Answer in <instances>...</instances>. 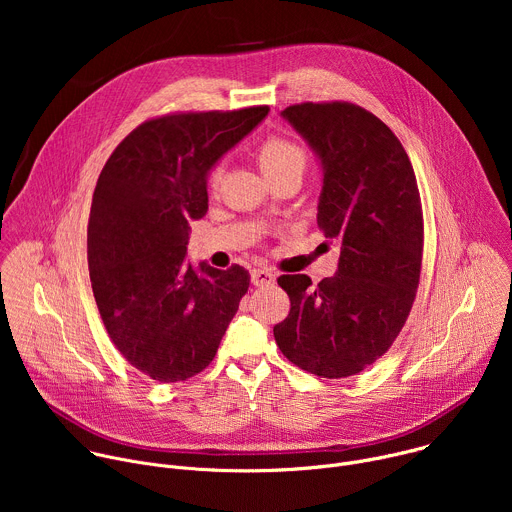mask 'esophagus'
<instances>
[{
  "label": "esophagus",
  "instance_id": "obj_1",
  "mask_svg": "<svg viewBox=\"0 0 512 512\" xmlns=\"http://www.w3.org/2000/svg\"><path fill=\"white\" fill-rule=\"evenodd\" d=\"M251 281L253 285H259V287H269L275 283V273L267 267H257L251 271Z\"/></svg>",
  "mask_w": 512,
  "mask_h": 512
}]
</instances>
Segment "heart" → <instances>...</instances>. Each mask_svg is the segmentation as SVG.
<instances>
[{"label": "heart", "instance_id": "b5f03b06", "mask_svg": "<svg viewBox=\"0 0 512 512\" xmlns=\"http://www.w3.org/2000/svg\"><path fill=\"white\" fill-rule=\"evenodd\" d=\"M257 160L265 176L271 180L275 176L287 174V172H298L304 174L308 166V152L304 145L296 139L285 137V135H267L257 150ZM223 182V168L221 164H214L206 172V188L210 194L218 192Z\"/></svg>", "mask_w": 512, "mask_h": 512}]
</instances>
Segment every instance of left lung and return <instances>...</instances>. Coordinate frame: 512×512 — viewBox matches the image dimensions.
<instances>
[{
  "label": "left lung",
  "mask_w": 512,
  "mask_h": 512,
  "mask_svg": "<svg viewBox=\"0 0 512 512\" xmlns=\"http://www.w3.org/2000/svg\"><path fill=\"white\" fill-rule=\"evenodd\" d=\"M283 117L324 166L318 227L340 243L338 271L316 287L281 275L289 314L273 328L283 356L322 379L358 375L395 342L423 261V210L409 156L371 111L348 101L289 105Z\"/></svg>",
  "instance_id": "8db88e82"
}]
</instances>
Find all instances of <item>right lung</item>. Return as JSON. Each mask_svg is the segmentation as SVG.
I'll return each mask as SVG.
<instances>
[{
	"mask_svg": "<svg viewBox=\"0 0 512 512\" xmlns=\"http://www.w3.org/2000/svg\"><path fill=\"white\" fill-rule=\"evenodd\" d=\"M269 107L178 111L137 125L109 156L91 204L89 273L107 334L158 383L212 362L251 275L184 261L192 218L208 210L206 172Z\"/></svg>",
	"mask_w": 512,
	"mask_h": 512,
	"instance_id": "add662e5",
	"label": "right lung"
}]
</instances>
